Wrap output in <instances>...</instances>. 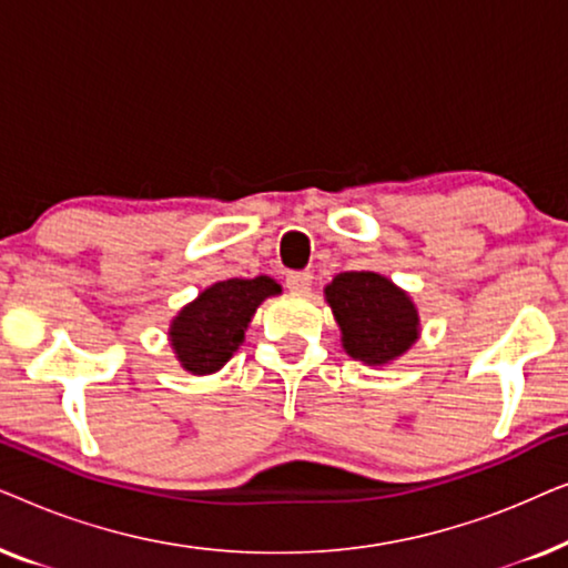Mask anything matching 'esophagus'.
I'll list each match as a JSON object with an SVG mask.
<instances>
[{
    "label": "esophagus",
    "mask_w": 568,
    "mask_h": 568,
    "mask_svg": "<svg viewBox=\"0 0 568 568\" xmlns=\"http://www.w3.org/2000/svg\"><path fill=\"white\" fill-rule=\"evenodd\" d=\"M310 284H313V271H290L286 274V290L290 292H307Z\"/></svg>",
    "instance_id": "esophagus-1"
}]
</instances>
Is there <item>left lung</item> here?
<instances>
[{
  "label": "left lung",
  "instance_id": "left-lung-1",
  "mask_svg": "<svg viewBox=\"0 0 568 568\" xmlns=\"http://www.w3.org/2000/svg\"><path fill=\"white\" fill-rule=\"evenodd\" d=\"M348 356L387 364L418 338V313L406 292L372 271H346L325 286Z\"/></svg>",
  "mask_w": 568,
  "mask_h": 568
}]
</instances>
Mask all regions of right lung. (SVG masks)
Masks as SVG:
<instances>
[{
  "instance_id": "add662e5",
  "label": "right lung",
  "mask_w": 568,
  "mask_h": 568,
  "mask_svg": "<svg viewBox=\"0 0 568 568\" xmlns=\"http://www.w3.org/2000/svg\"><path fill=\"white\" fill-rule=\"evenodd\" d=\"M278 292V284L268 276L227 278L201 292L199 300L178 313L170 328V341L183 367L193 375L222 369L245 341L255 307Z\"/></svg>"
}]
</instances>
